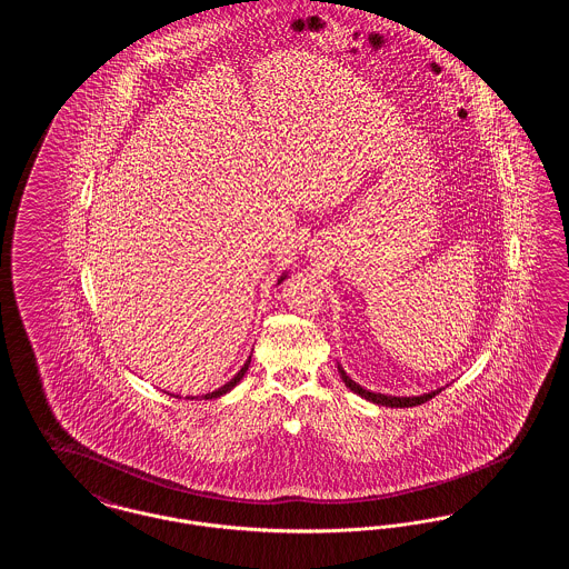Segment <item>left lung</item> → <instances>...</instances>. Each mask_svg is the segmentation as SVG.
Instances as JSON below:
<instances>
[{"label": "left lung", "instance_id": "1", "mask_svg": "<svg viewBox=\"0 0 569 569\" xmlns=\"http://www.w3.org/2000/svg\"><path fill=\"white\" fill-rule=\"evenodd\" d=\"M337 369H339V376L341 379L346 381V386L356 392L358 397H362V399H367V401H371V403H376V406H386V407H416L422 406V403H427L429 399H433L435 395H439L443 388H437V390H431V392H425V395H418V397H392V395H381V392H371V390H365L360 383H356L346 371H343V367L341 365H337Z\"/></svg>", "mask_w": 569, "mask_h": 569}]
</instances>
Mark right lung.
<instances>
[{
    "instance_id": "add662e5",
    "label": "right lung",
    "mask_w": 569,
    "mask_h": 569,
    "mask_svg": "<svg viewBox=\"0 0 569 569\" xmlns=\"http://www.w3.org/2000/svg\"><path fill=\"white\" fill-rule=\"evenodd\" d=\"M286 277H288V271L283 272V274L277 279V286H279V283H281ZM249 362H251V356L244 360V365L241 367V371H239L234 378L230 379V381H226L221 388H217V390H213V392H207V395H202V399H217V397H223L226 392H230V390H232V388H234V386H237V383H239V381L244 378V373H247V369H249ZM172 397H174V395H172ZM177 399H181V397L177 395ZM188 399H198V397H188Z\"/></svg>"
}]
</instances>
